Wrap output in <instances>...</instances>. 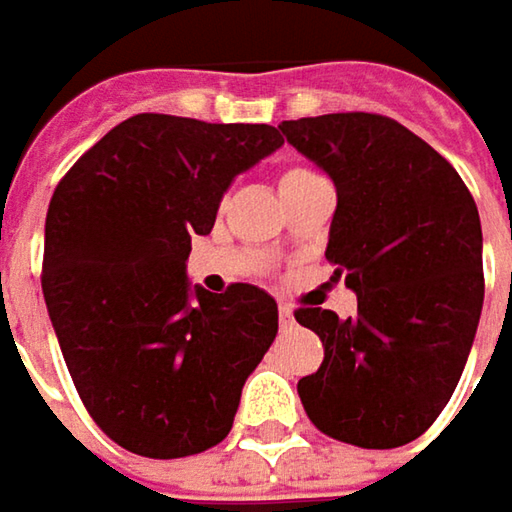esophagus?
<instances>
[{
  "instance_id": "1",
  "label": "esophagus",
  "mask_w": 512,
  "mask_h": 512,
  "mask_svg": "<svg viewBox=\"0 0 512 512\" xmlns=\"http://www.w3.org/2000/svg\"><path fill=\"white\" fill-rule=\"evenodd\" d=\"M278 321H281V327H284V330H292V324H295V316H292V307H286V304H281V310H278Z\"/></svg>"
}]
</instances>
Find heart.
Segmentation results:
<instances>
[{
	"label": "heart",
	"instance_id": "heart-1",
	"mask_svg": "<svg viewBox=\"0 0 512 512\" xmlns=\"http://www.w3.org/2000/svg\"><path fill=\"white\" fill-rule=\"evenodd\" d=\"M298 173H307V170H301V167H292V170H286L284 176H281V182H284V179H289V176H298Z\"/></svg>",
	"mask_w": 512,
	"mask_h": 512
}]
</instances>
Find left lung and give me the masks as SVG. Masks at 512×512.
Instances as JSON below:
<instances>
[{
    "label": "left lung",
    "instance_id": "8db88e82",
    "mask_svg": "<svg viewBox=\"0 0 512 512\" xmlns=\"http://www.w3.org/2000/svg\"><path fill=\"white\" fill-rule=\"evenodd\" d=\"M336 185L327 260L356 292V316L301 307L324 362L298 382L324 435L362 449L420 437L446 408L484 307L481 220L435 147L371 112L278 124Z\"/></svg>",
    "mask_w": 512,
    "mask_h": 512
}]
</instances>
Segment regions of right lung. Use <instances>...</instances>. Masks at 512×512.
<instances>
[{
	"mask_svg": "<svg viewBox=\"0 0 512 512\" xmlns=\"http://www.w3.org/2000/svg\"><path fill=\"white\" fill-rule=\"evenodd\" d=\"M284 144L269 124L141 112L112 127L48 202L43 295L92 420L144 458H185L231 432L249 374L278 336L252 284L191 286L231 182Z\"/></svg>",
	"mask_w": 512,
	"mask_h": 512,
	"instance_id": "add662e5",
	"label": "right lung"
}]
</instances>
